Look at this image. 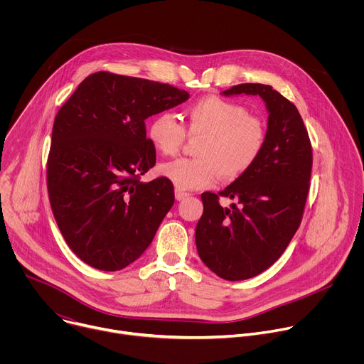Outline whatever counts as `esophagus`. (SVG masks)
<instances>
[{"label": "esophagus", "mask_w": 364, "mask_h": 364, "mask_svg": "<svg viewBox=\"0 0 364 364\" xmlns=\"http://www.w3.org/2000/svg\"><path fill=\"white\" fill-rule=\"evenodd\" d=\"M187 197H188V193H186V191L180 190V188H176V198L177 200H184Z\"/></svg>", "instance_id": "esophagus-1"}]
</instances>
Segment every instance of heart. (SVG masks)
Instances as JSON below:
<instances>
[{"label": "heart", "instance_id": "heart-1", "mask_svg": "<svg viewBox=\"0 0 364 364\" xmlns=\"http://www.w3.org/2000/svg\"><path fill=\"white\" fill-rule=\"evenodd\" d=\"M183 122L171 112H160L148 124L152 146L164 155L177 154L187 139L204 135L198 159H178L166 163L160 171L180 190L216 186L246 174L261 159L267 145V125L242 103L222 96H205L184 109ZM188 131H185V128Z\"/></svg>", "mask_w": 364, "mask_h": 364}]
</instances>
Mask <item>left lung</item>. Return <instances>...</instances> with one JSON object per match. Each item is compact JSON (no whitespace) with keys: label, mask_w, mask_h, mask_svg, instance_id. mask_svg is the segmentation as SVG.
<instances>
[{"label":"left lung","mask_w":364,"mask_h":364,"mask_svg":"<svg viewBox=\"0 0 364 364\" xmlns=\"http://www.w3.org/2000/svg\"><path fill=\"white\" fill-rule=\"evenodd\" d=\"M259 95L269 112L261 159L225 190L203 193L196 246L204 265L226 281H242L274 265L298 230L309 190L313 148L294 105L269 85L242 83L223 95ZM220 196L237 200L229 210Z\"/></svg>","instance_id":"obj_1"}]
</instances>
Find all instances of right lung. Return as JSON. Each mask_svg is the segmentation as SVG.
<instances>
[{
    "instance_id": "add662e5",
    "label": "right lung",
    "mask_w": 364,
    "mask_h": 364,
    "mask_svg": "<svg viewBox=\"0 0 364 364\" xmlns=\"http://www.w3.org/2000/svg\"><path fill=\"white\" fill-rule=\"evenodd\" d=\"M187 99L168 83L96 72L59 109L47 157L48 200L68 246L92 268L132 264L174 204L168 178L141 181L157 160L145 119Z\"/></svg>"
}]
</instances>
